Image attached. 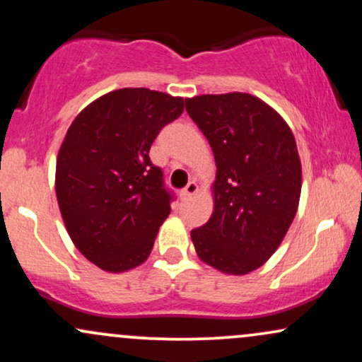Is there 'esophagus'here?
<instances>
[{
	"label": "esophagus",
	"instance_id": "34e87169",
	"mask_svg": "<svg viewBox=\"0 0 362 362\" xmlns=\"http://www.w3.org/2000/svg\"><path fill=\"white\" fill-rule=\"evenodd\" d=\"M197 190H199L197 184H195L194 180H190L189 184H187V185L184 187V189H182V192H180L182 199H184V201H187V199H190V197H192V195L197 194Z\"/></svg>",
	"mask_w": 362,
	"mask_h": 362
}]
</instances>
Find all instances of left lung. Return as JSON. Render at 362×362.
<instances>
[{
    "label": "left lung",
    "mask_w": 362,
    "mask_h": 362,
    "mask_svg": "<svg viewBox=\"0 0 362 362\" xmlns=\"http://www.w3.org/2000/svg\"><path fill=\"white\" fill-rule=\"evenodd\" d=\"M185 110L214 153V211L190 231L207 265L242 276L277 250L298 211L301 163L284 119L248 93L187 98Z\"/></svg>",
    "instance_id": "1"
}]
</instances>
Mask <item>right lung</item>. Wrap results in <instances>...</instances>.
I'll return each mask as SVG.
<instances>
[{
    "label": "right lung",
    "mask_w": 362,
    "mask_h": 362,
    "mask_svg": "<svg viewBox=\"0 0 362 362\" xmlns=\"http://www.w3.org/2000/svg\"><path fill=\"white\" fill-rule=\"evenodd\" d=\"M184 98L120 88L90 103L66 132L56 194L66 230L83 255L107 272L148 259L175 199L149 148L180 117Z\"/></svg>",
    "instance_id": "right-lung-1"
}]
</instances>
